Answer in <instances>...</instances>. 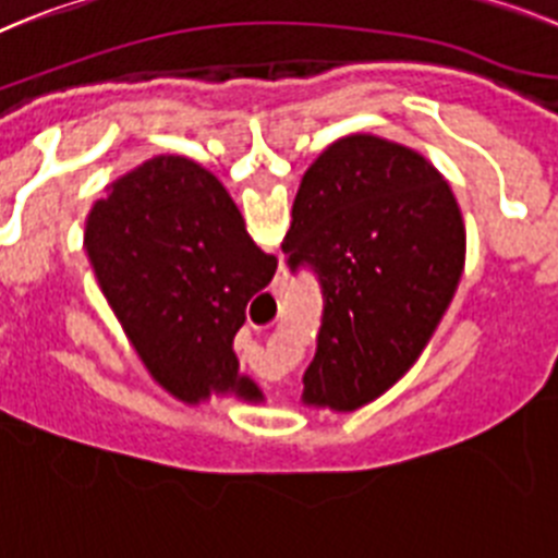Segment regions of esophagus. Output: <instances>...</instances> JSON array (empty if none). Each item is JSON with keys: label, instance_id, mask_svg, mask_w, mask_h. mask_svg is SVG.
Here are the masks:
<instances>
[{"label": "esophagus", "instance_id": "34e87169", "mask_svg": "<svg viewBox=\"0 0 558 558\" xmlns=\"http://www.w3.org/2000/svg\"><path fill=\"white\" fill-rule=\"evenodd\" d=\"M274 296H276V293H274ZM274 296H270V299H274ZM276 302H279V299H276Z\"/></svg>", "mask_w": 558, "mask_h": 558}]
</instances>
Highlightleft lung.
<instances>
[{"instance_id":"1","label":"left lung","mask_w":558,"mask_h":558,"mask_svg":"<svg viewBox=\"0 0 558 558\" xmlns=\"http://www.w3.org/2000/svg\"><path fill=\"white\" fill-rule=\"evenodd\" d=\"M282 251L318 276L325 313L304 401L352 412L415 364L454 296L465 226L426 157L347 135L304 171Z\"/></svg>"}]
</instances>
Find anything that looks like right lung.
I'll return each instance as SVG.
<instances>
[{
  "label": "right lung",
  "mask_w": 558,
  "mask_h": 558,
  "mask_svg": "<svg viewBox=\"0 0 558 558\" xmlns=\"http://www.w3.org/2000/svg\"><path fill=\"white\" fill-rule=\"evenodd\" d=\"M109 307L151 378L185 403L233 392L262 401L240 375L233 336L270 284L276 256L245 231L226 185L180 155L151 157L109 185L84 228Z\"/></svg>",
  "instance_id": "right-lung-1"
}]
</instances>
